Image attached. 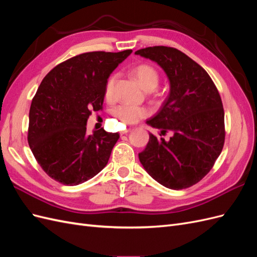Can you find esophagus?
<instances>
[{"instance_id":"esophagus-1","label":"esophagus","mask_w":257,"mask_h":257,"mask_svg":"<svg viewBox=\"0 0 257 257\" xmlns=\"http://www.w3.org/2000/svg\"><path fill=\"white\" fill-rule=\"evenodd\" d=\"M128 132H131V130H124V131H122V132H120V134L121 135H124V134H127Z\"/></svg>"}]
</instances>
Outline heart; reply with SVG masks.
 I'll return each instance as SVG.
<instances>
[{
  "label": "heart",
  "mask_w": 257,
  "mask_h": 257,
  "mask_svg": "<svg viewBox=\"0 0 257 257\" xmlns=\"http://www.w3.org/2000/svg\"><path fill=\"white\" fill-rule=\"evenodd\" d=\"M132 74L135 77L138 83L147 91H152L158 87L160 82L159 72L152 65L149 64H139L135 66L132 71ZM116 80V76L111 75L108 78L105 84V97L111 98L113 96L114 84ZM113 114L119 119L123 124H135L139 120L149 114V111L144 107H138L133 105H121L118 106L113 110Z\"/></svg>",
  "instance_id": "heart-1"
}]
</instances>
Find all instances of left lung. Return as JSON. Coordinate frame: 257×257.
Here are the masks:
<instances>
[{"instance_id":"1","label":"left lung","mask_w":257,"mask_h":257,"mask_svg":"<svg viewBox=\"0 0 257 257\" xmlns=\"http://www.w3.org/2000/svg\"><path fill=\"white\" fill-rule=\"evenodd\" d=\"M164 69L169 95L147 123L174 134L168 142L149 134L139 161L155 181L172 190L190 188L214 165L225 141L224 109L220 93L205 69L182 51L154 46L135 52ZM160 135V136H162Z\"/></svg>"}]
</instances>
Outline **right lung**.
I'll use <instances>...</instances> for the list:
<instances>
[{
  "mask_svg": "<svg viewBox=\"0 0 257 257\" xmlns=\"http://www.w3.org/2000/svg\"><path fill=\"white\" fill-rule=\"evenodd\" d=\"M132 50L92 51L53 67L32 99L28 142L44 172L64 185H77L102 170L118 142L104 128L87 135L92 111L103 108L105 84Z\"/></svg>",
  "mask_w": 257,
  "mask_h": 257,
  "instance_id": "right-lung-1",
  "label": "right lung"
}]
</instances>
